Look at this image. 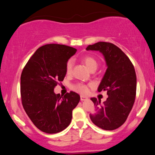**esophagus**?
I'll use <instances>...</instances> for the list:
<instances>
[{
	"label": "esophagus",
	"instance_id": "obj_1",
	"mask_svg": "<svg viewBox=\"0 0 155 155\" xmlns=\"http://www.w3.org/2000/svg\"><path fill=\"white\" fill-rule=\"evenodd\" d=\"M87 100H88L87 97H85V96H81V101H87Z\"/></svg>",
	"mask_w": 155,
	"mask_h": 155
}]
</instances>
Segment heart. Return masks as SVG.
Instances as JSON below:
<instances>
[{
    "mask_svg": "<svg viewBox=\"0 0 155 155\" xmlns=\"http://www.w3.org/2000/svg\"><path fill=\"white\" fill-rule=\"evenodd\" d=\"M82 60L84 62V64L87 65V67L89 68V70L90 71L93 70H96L98 66V61L93 57L85 56L83 57ZM73 64H74V62H73L72 59L68 60V61L66 64V66H65V70H66L67 74H70L72 72ZM75 90L83 94H85L88 92L87 86L83 85V84H78L75 87Z\"/></svg>",
    "mask_w": 155,
    "mask_h": 155,
    "instance_id": "heart-1",
    "label": "heart"
}]
</instances>
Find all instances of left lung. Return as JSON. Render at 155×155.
I'll use <instances>...</instances> for the list:
<instances>
[{"label":"left lung","mask_w":155,"mask_h":155,"mask_svg":"<svg viewBox=\"0 0 155 155\" xmlns=\"http://www.w3.org/2000/svg\"><path fill=\"white\" fill-rule=\"evenodd\" d=\"M87 51H97L103 54L107 69L98 91H107L108 98H91L96 111L90 117L94 124L102 129L112 130L124 124L135 103L137 87L134 66L118 47L109 42L99 41L89 45Z\"/></svg>","instance_id":"8db88e82"}]
</instances>
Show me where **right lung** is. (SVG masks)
I'll return each instance as SVG.
<instances>
[{
    "instance_id": "add662e5",
    "label": "right lung",
    "mask_w": 155,
    "mask_h": 155,
    "mask_svg": "<svg viewBox=\"0 0 155 155\" xmlns=\"http://www.w3.org/2000/svg\"><path fill=\"white\" fill-rule=\"evenodd\" d=\"M77 49L62 44H50L35 52L23 69L20 94L25 112L34 125L44 133L53 134L70 124L72 110L80 101L70 91L64 96L54 92L66 74L65 66Z\"/></svg>"
}]
</instances>
